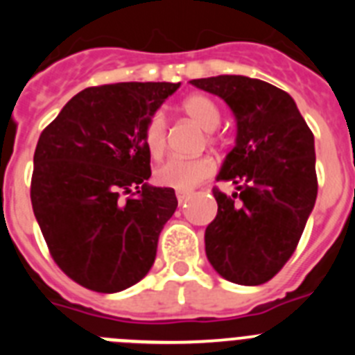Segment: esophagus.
<instances>
[{
  "label": "esophagus",
  "instance_id": "1",
  "mask_svg": "<svg viewBox=\"0 0 355 355\" xmlns=\"http://www.w3.org/2000/svg\"><path fill=\"white\" fill-rule=\"evenodd\" d=\"M175 197H178V202H180V205H183V202H187L188 197H190V192H184V190H178V192H175Z\"/></svg>",
  "mask_w": 355,
  "mask_h": 355
}]
</instances>
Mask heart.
<instances>
[{"mask_svg": "<svg viewBox=\"0 0 355 355\" xmlns=\"http://www.w3.org/2000/svg\"><path fill=\"white\" fill-rule=\"evenodd\" d=\"M181 112L188 119H192L205 131H208V142L216 144L213 130L220 122V110L211 97L205 94H192L181 101ZM144 146L153 158H159L167 147V119L162 112H155L144 124L142 131ZM215 172V162L209 156H193V158H180L172 156L156 168V181L162 187L175 188V190H192L197 184L206 181Z\"/></svg>", "mask_w": 355, "mask_h": 355, "instance_id": "b5f03b06", "label": "heart"}]
</instances>
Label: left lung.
Instances as JSON below:
<instances>
[{"instance_id":"8db88e82","label":"left lung","mask_w":355,"mask_h":355,"mask_svg":"<svg viewBox=\"0 0 355 355\" xmlns=\"http://www.w3.org/2000/svg\"><path fill=\"white\" fill-rule=\"evenodd\" d=\"M222 97L236 117V146L213 188L218 205L206 227V256L224 279L245 286L270 281L295 252L313 211L318 180L313 131L284 90L247 76L192 80Z\"/></svg>"}]
</instances>
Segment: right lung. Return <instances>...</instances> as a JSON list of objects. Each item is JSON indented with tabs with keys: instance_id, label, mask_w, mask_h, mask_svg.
<instances>
[{
	"instance_id": "add662e5",
	"label": "right lung",
	"mask_w": 355,
	"mask_h": 355,
	"mask_svg": "<svg viewBox=\"0 0 355 355\" xmlns=\"http://www.w3.org/2000/svg\"><path fill=\"white\" fill-rule=\"evenodd\" d=\"M180 83H114L72 97L33 155L31 206L49 254L74 283L99 293L137 284L155 263L172 188L149 187L142 131Z\"/></svg>"
}]
</instances>
